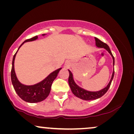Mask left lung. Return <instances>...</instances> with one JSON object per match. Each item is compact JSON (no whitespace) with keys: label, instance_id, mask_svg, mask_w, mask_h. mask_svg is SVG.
<instances>
[{"label":"left lung","instance_id":"1","mask_svg":"<svg viewBox=\"0 0 134 134\" xmlns=\"http://www.w3.org/2000/svg\"><path fill=\"white\" fill-rule=\"evenodd\" d=\"M95 42H96V46H97L99 48H104L105 50L108 51L109 53L110 54V55L112 56L113 58V65L114 66L115 64V59L114 56L111 52L110 50V48L109 47L107 46V45L105 44V43L102 42V41L99 40V39H98L97 37H95ZM69 84L70 86V87L71 92H73V93L76 96V97L84 99V100H93V99H96L99 98L104 95V94L106 93L108 90L109 88L110 87L111 82H112V81L114 78V71L112 73V78L110 79V82H109L108 85H107L105 88H103V89L99 90V91L97 92H90L87 91V90H86L83 89V88H81L80 87H79L77 84L75 83L74 80H73V75L70 71L69 70Z\"/></svg>","mask_w":134,"mask_h":134}]
</instances>
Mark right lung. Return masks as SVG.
Segmentation results:
<instances>
[{
	"mask_svg": "<svg viewBox=\"0 0 134 134\" xmlns=\"http://www.w3.org/2000/svg\"><path fill=\"white\" fill-rule=\"evenodd\" d=\"M37 39V36H34L33 37H31V38L27 39V40H25L20 45L18 50L24 42L33 41ZM18 51H17L16 53L14 54V56H13L12 68H11V82H12L13 86L14 87L15 91H16L17 94L19 95V97L23 99L24 101H26V102L33 103H38L44 100L48 97L49 93H50L52 82H53V81L55 80L56 76H58V73H59L60 70L61 69V68L53 71L46 79H44V80L39 82V83L33 86L24 85V84H21L19 81L14 71V59Z\"/></svg>",
	"mask_w": 134,
	"mask_h": 134,
	"instance_id": "add662e5",
	"label": "right lung"
}]
</instances>
